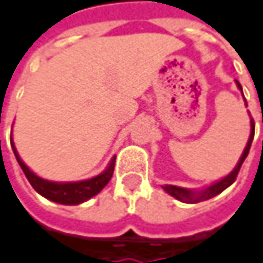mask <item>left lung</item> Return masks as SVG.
Instances as JSON below:
<instances>
[{
    "label": "left lung",
    "mask_w": 263,
    "mask_h": 263,
    "mask_svg": "<svg viewBox=\"0 0 263 263\" xmlns=\"http://www.w3.org/2000/svg\"><path fill=\"white\" fill-rule=\"evenodd\" d=\"M237 88L242 91V86H240V83L237 82ZM243 96V94H242ZM245 103H247V100H245ZM253 137H254V122H253V119H251V134H250V138H248V143H247V146H245V149H243V154H242V157H240V160H239V163L236 164V167L233 169V172H230L226 178H222V180H219V181H216V183H213L212 185H209L207 189H204V190H199V192H195V190H189V189H183V187H178V185H169V184H166V185H163V189L169 193V195H172L174 198H177L178 201H183V202H187V204H195V202H201V201H205V199H210V198H213V196H216V195H219L221 192H224L229 185H232V184L236 181V177L237 174H239V169H240V166H242V163H243V160L247 158V155H248V152H250V147H251V141H253Z\"/></svg>",
    "instance_id": "8db88e82"
}]
</instances>
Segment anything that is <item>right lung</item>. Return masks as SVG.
<instances>
[{
    "label": "right lung",
    "mask_w": 263,
    "mask_h": 263,
    "mask_svg": "<svg viewBox=\"0 0 263 263\" xmlns=\"http://www.w3.org/2000/svg\"><path fill=\"white\" fill-rule=\"evenodd\" d=\"M12 141V149L15 152V157L23 169V172L26 174L28 183L31 184V187L39 193L42 195L44 198L53 201V202H59V204H65V205H76L80 202H85L88 201L89 198L96 196L106 184L109 183L112 174H114V163H116V158L111 160L108 169L105 172H102L100 175L91 178V180H85V181H76V183H53V181H48V180H44L41 177H37L36 174H33L26 164L24 161L20 158L16 149H15V144H13V140Z\"/></svg>",
    "instance_id": "add662e5"
}]
</instances>
